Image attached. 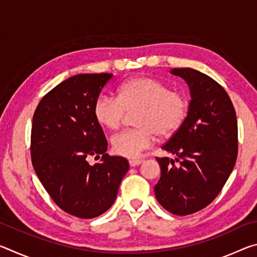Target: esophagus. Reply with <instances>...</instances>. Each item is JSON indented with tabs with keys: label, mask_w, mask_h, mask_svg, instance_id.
I'll list each match as a JSON object with an SVG mask.
<instances>
[{
	"label": "esophagus",
	"mask_w": 257,
	"mask_h": 257,
	"mask_svg": "<svg viewBox=\"0 0 257 257\" xmlns=\"http://www.w3.org/2000/svg\"><path fill=\"white\" fill-rule=\"evenodd\" d=\"M143 161L142 160H130L129 161V165L130 167H137V165L142 164Z\"/></svg>",
	"instance_id": "esophagus-1"
}]
</instances>
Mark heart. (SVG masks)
Instances as JSON below:
<instances>
[{
  "instance_id": "b5f03b06",
  "label": "heart",
  "mask_w": 257,
  "mask_h": 257,
  "mask_svg": "<svg viewBox=\"0 0 257 257\" xmlns=\"http://www.w3.org/2000/svg\"><path fill=\"white\" fill-rule=\"evenodd\" d=\"M135 112L136 128L123 130L111 139L115 154L134 159L153 144L155 135L170 137L184 123L188 101L184 94L152 77H137L123 82L118 97L101 95L94 103V116L102 127L118 129L125 113Z\"/></svg>"
}]
</instances>
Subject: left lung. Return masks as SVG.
I'll return each mask as SVG.
<instances>
[{"mask_svg":"<svg viewBox=\"0 0 257 257\" xmlns=\"http://www.w3.org/2000/svg\"><path fill=\"white\" fill-rule=\"evenodd\" d=\"M170 72L186 80L191 101L184 123L162 146L176 159L156 158L161 178L154 191L165 210L188 215L212 203L227 182L237 160L238 125L231 99L214 79L191 68Z\"/></svg>","mask_w":257,"mask_h":257,"instance_id":"1","label":"left lung"}]
</instances>
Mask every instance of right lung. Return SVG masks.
I'll return each mask as SVG.
<instances>
[{
    "label": "right lung",
    "mask_w": 257,
    "mask_h": 257,
    "mask_svg": "<svg viewBox=\"0 0 257 257\" xmlns=\"http://www.w3.org/2000/svg\"><path fill=\"white\" fill-rule=\"evenodd\" d=\"M112 73H80L50 90L35 110L32 162L38 179L61 210L80 219L103 214L116 198L128 161L110 156L94 103ZM102 155L90 166V156Z\"/></svg>",
    "instance_id": "obj_1"
}]
</instances>
